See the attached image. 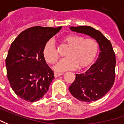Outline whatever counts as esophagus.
Instances as JSON below:
<instances>
[{
  "label": "esophagus",
  "mask_w": 124,
  "mask_h": 124,
  "mask_svg": "<svg viewBox=\"0 0 124 124\" xmlns=\"http://www.w3.org/2000/svg\"><path fill=\"white\" fill-rule=\"evenodd\" d=\"M62 73H54V77L55 78H58L59 76H60V75H62Z\"/></svg>",
  "instance_id": "1"
}]
</instances>
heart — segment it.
Here are the masks:
<instances>
[{"label":"heart","mask_w":124,"mask_h":124,"mask_svg":"<svg viewBox=\"0 0 124 124\" xmlns=\"http://www.w3.org/2000/svg\"><path fill=\"white\" fill-rule=\"evenodd\" d=\"M62 41L69 49L65 54L66 58L60 60L53 66L55 71L64 72L73 70L77 67L84 69L91 65L96 59L99 45L94 39H84L81 36L70 34L64 37ZM42 55L46 62L49 64L57 60L58 51L54 40L51 39L46 42Z\"/></svg>","instance_id":"1"}]
</instances>
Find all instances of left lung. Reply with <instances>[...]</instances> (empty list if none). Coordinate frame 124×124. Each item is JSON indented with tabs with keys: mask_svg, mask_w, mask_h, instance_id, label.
<instances>
[{
	"mask_svg": "<svg viewBox=\"0 0 124 124\" xmlns=\"http://www.w3.org/2000/svg\"><path fill=\"white\" fill-rule=\"evenodd\" d=\"M72 31L84 33L97 42L99 57L90 69L82 74H75V81L69 89L72 95L79 101L91 102L104 97L113 86L115 77V54L110 42L90 26L70 27Z\"/></svg>",
	"mask_w": 124,
	"mask_h": 124,
	"instance_id": "left-lung-1",
	"label": "left lung"
}]
</instances>
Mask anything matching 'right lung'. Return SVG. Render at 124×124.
Wrapping results in <instances>:
<instances>
[{"instance_id":"obj_1","label":"right lung","mask_w":124,"mask_h":124,"mask_svg":"<svg viewBox=\"0 0 124 124\" xmlns=\"http://www.w3.org/2000/svg\"><path fill=\"white\" fill-rule=\"evenodd\" d=\"M62 27H33L21 32L9 49L5 64L7 78L12 90L24 100L34 102L49 91L54 71L42 55L46 42Z\"/></svg>"}]
</instances>
